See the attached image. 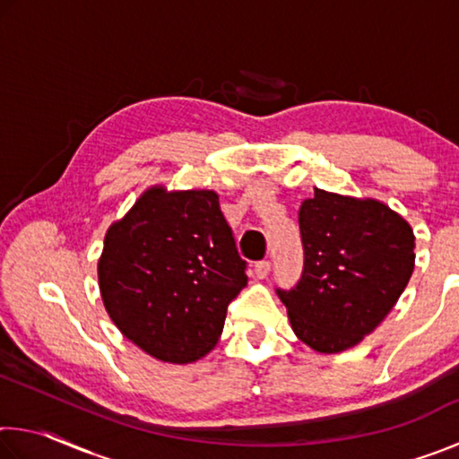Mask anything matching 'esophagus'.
<instances>
[{
  "mask_svg": "<svg viewBox=\"0 0 459 459\" xmlns=\"http://www.w3.org/2000/svg\"><path fill=\"white\" fill-rule=\"evenodd\" d=\"M269 271H271V261L263 259V261L255 263V275H257L259 279H265L269 275Z\"/></svg>",
  "mask_w": 459,
  "mask_h": 459,
  "instance_id": "obj_1",
  "label": "esophagus"
}]
</instances>
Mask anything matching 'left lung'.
<instances>
[{
	"instance_id": "8db88e82",
	"label": "left lung",
	"mask_w": 459,
	"mask_h": 459,
	"mask_svg": "<svg viewBox=\"0 0 459 459\" xmlns=\"http://www.w3.org/2000/svg\"><path fill=\"white\" fill-rule=\"evenodd\" d=\"M304 271L291 290H277L291 328L316 352L352 348L385 320L413 273L409 222L372 198L316 188L301 202Z\"/></svg>"
}]
</instances>
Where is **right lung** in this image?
<instances>
[{"label": "right lung", "mask_w": 459, "mask_h": 459, "mask_svg": "<svg viewBox=\"0 0 459 459\" xmlns=\"http://www.w3.org/2000/svg\"><path fill=\"white\" fill-rule=\"evenodd\" d=\"M247 263L212 190H145L105 235L99 287L123 336L153 359L188 364L219 342Z\"/></svg>", "instance_id": "1"}]
</instances>
